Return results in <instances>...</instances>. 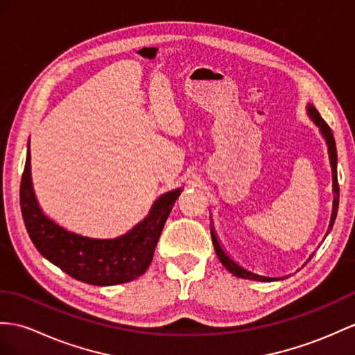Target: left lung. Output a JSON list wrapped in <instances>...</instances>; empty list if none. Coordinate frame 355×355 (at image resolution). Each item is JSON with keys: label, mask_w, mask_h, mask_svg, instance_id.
<instances>
[{"label": "left lung", "mask_w": 355, "mask_h": 355, "mask_svg": "<svg viewBox=\"0 0 355 355\" xmlns=\"http://www.w3.org/2000/svg\"><path fill=\"white\" fill-rule=\"evenodd\" d=\"M307 111V116L312 119V122L315 123V126L319 129V132L324 137V140L327 143V148H328V158H330V166H331V175H333V193H334V198H333V212H331V218H330V224H328V230L325 233V236L330 233V230L333 229V224L336 220V215H337V207H339V184H337V152H336V141H334V137L330 126H328L324 119L319 114L318 110L313 107V103H307L306 107ZM211 236H212V243H214V248H215V253H217L220 262L223 263V266L226 268L229 272H232L233 275H236L239 279H245V280H256V282H277V280H283L286 277H266V275H259L253 271L245 270L244 266H241L239 263H236L233 259L224 252L223 245L220 244V239L217 236V233H215L214 229V224H211ZM315 254V253H313ZM312 254V256H313ZM312 256L309 257V261L312 259ZM307 261V262H309ZM306 262V263H307ZM304 263V265H306Z\"/></svg>", "instance_id": "obj_1"}]
</instances>
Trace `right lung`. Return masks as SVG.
Segmentation results:
<instances>
[{
    "instance_id": "add662e5",
    "label": "right lung",
    "mask_w": 355,
    "mask_h": 355,
    "mask_svg": "<svg viewBox=\"0 0 355 355\" xmlns=\"http://www.w3.org/2000/svg\"><path fill=\"white\" fill-rule=\"evenodd\" d=\"M182 189L180 187L159 196L148 217L125 235L110 239L84 236L60 226L42 211L33 188L28 141L19 200L25 227L43 257L76 280L112 286L132 282L148 270L164 224Z\"/></svg>"
}]
</instances>
